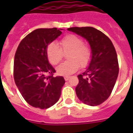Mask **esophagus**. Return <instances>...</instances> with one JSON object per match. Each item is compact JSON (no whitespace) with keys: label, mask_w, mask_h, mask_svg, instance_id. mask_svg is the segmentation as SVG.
Returning <instances> with one entry per match:
<instances>
[{"label":"esophagus","mask_w":133,"mask_h":133,"mask_svg":"<svg viewBox=\"0 0 133 133\" xmlns=\"http://www.w3.org/2000/svg\"><path fill=\"white\" fill-rule=\"evenodd\" d=\"M70 77H65L64 79L65 81H68L69 79H70Z\"/></svg>","instance_id":"1"}]
</instances>
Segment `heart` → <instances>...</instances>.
I'll return each mask as SVG.
<instances>
[{"mask_svg":"<svg viewBox=\"0 0 133 133\" xmlns=\"http://www.w3.org/2000/svg\"><path fill=\"white\" fill-rule=\"evenodd\" d=\"M67 61L57 67L58 75L68 76L77 72L81 68H85L90 61L92 51L90 47L83 44L81 38L73 34L64 36L59 41V47L51 43L46 48V56L52 65H56L63 58V53H66Z\"/></svg>","mask_w":133,"mask_h":133,"instance_id":"b5f03b06","label":"heart"}]
</instances>
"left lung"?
Segmentation results:
<instances>
[{"instance_id":"left-lung-1","label":"left lung","mask_w":133,"mask_h":133,"mask_svg":"<svg viewBox=\"0 0 133 133\" xmlns=\"http://www.w3.org/2000/svg\"><path fill=\"white\" fill-rule=\"evenodd\" d=\"M68 30L85 38L92 51L89 66L77 76V96L85 104L100 105L110 97L119 74L115 47L106 35L92 27H75Z\"/></svg>"}]
</instances>
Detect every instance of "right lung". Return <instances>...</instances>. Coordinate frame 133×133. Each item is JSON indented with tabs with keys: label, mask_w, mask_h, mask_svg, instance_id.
Wrapping results in <instances>:
<instances>
[{
	"label": "right lung",
	"mask_w": 133,
	"mask_h": 133,
	"mask_svg": "<svg viewBox=\"0 0 133 133\" xmlns=\"http://www.w3.org/2000/svg\"><path fill=\"white\" fill-rule=\"evenodd\" d=\"M63 29L39 28L28 34L18 47L14 62V78L24 99L30 105L47 109L58 101L65 84L46 56V48L62 34Z\"/></svg>",
	"instance_id": "add662e5"
}]
</instances>
